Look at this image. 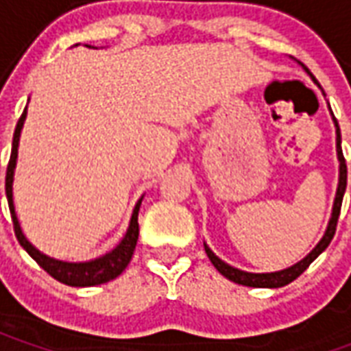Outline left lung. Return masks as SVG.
<instances>
[{"mask_svg":"<svg viewBox=\"0 0 351 351\" xmlns=\"http://www.w3.org/2000/svg\"><path fill=\"white\" fill-rule=\"evenodd\" d=\"M304 71L308 73L312 77V73L304 67ZM312 80L316 82V79L312 77ZM335 120V128H337V156H339L340 161V169H339V188H337V195H335V205H332V214L331 220H329V226L325 229V235L322 237V241L316 244V248L310 252L308 256L304 259H301L299 263H295L293 267H287L284 271H276V272H261V274H256V272H246V271H239L235 267H231L226 261H221L216 254H214L208 246L205 244V252L208 259L213 261V265L218 269L220 274H223L226 278L235 282V284H241V286H250V287H282L287 286L289 282H293L295 278H299L302 272L308 269V265L314 261V259L322 254V252L329 246V243L332 241L335 237V231H337V223H339V216H340V206H342V197H344V191H346V180H348V169H346V160H344V154H342V146H340V128L337 118Z\"/></svg>","mask_w":351,"mask_h":351,"instance_id":"obj_1","label":"left lung"}]
</instances>
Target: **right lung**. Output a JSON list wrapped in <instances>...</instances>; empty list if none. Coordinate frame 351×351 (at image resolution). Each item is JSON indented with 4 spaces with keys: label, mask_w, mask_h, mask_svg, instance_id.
I'll list each match as a JSON object with an SVG mask.
<instances>
[{
    "label": "right lung",
    "mask_w": 351,
    "mask_h": 351,
    "mask_svg": "<svg viewBox=\"0 0 351 351\" xmlns=\"http://www.w3.org/2000/svg\"><path fill=\"white\" fill-rule=\"evenodd\" d=\"M27 107L24 108V112L20 116L19 123L14 128V135H12V150H11V160L7 165V175H5V193H7V201H9V210H11L12 226H14V235L19 239L20 246L32 256V258L43 267L45 271L49 272L52 278H56L58 282H62L65 286H75V287H88V286H99L105 284L108 280H114L116 276H120L125 267L131 261V256L135 252L138 239V208H141V201L138 199L137 205L133 208L131 214L130 228L128 233L123 235L120 244L116 246L114 250H110L105 256H101L92 261H84V263H67V261H60V259H52L49 256H45L41 252L35 248L34 244L27 241L22 229H20L19 218L14 213V203H12V180H14V167H16V158H19V141H20V131L26 120Z\"/></svg>",
    "instance_id": "obj_1"
}]
</instances>
